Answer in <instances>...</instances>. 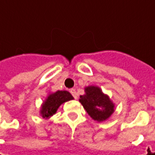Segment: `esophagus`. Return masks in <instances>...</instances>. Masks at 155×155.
Listing matches in <instances>:
<instances>
[{
    "mask_svg": "<svg viewBox=\"0 0 155 155\" xmlns=\"http://www.w3.org/2000/svg\"><path fill=\"white\" fill-rule=\"evenodd\" d=\"M70 93L72 94V96H74V99H77L78 96H77V93L75 91V90L74 89H70Z\"/></svg>",
    "mask_w": 155,
    "mask_h": 155,
    "instance_id": "1",
    "label": "esophagus"
}]
</instances>
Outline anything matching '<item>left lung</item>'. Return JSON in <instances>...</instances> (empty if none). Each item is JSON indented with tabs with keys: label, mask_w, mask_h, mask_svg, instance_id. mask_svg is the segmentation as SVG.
Listing matches in <instances>:
<instances>
[{
	"label": "left lung",
	"mask_w": 155,
	"mask_h": 155,
	"mask_svg": "<svg viewBox=\"0 0 155 155\" xmlns=\"http://www.w3.org/2000/svg\"><path fill=\"white\" fill-rule=\"evenodd\" d=\"M79 101L89 116L99 123L107 120L115 111V104L96 85L85 87V94L80 96Z\"/></svg>",
	"instance_id": "left-lung-1"
}]
</instances>
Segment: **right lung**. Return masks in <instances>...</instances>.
<instances>
[{"label": "right lung", "mask_w": 155, "mask_h": 155, "mask_svg": "<svg viewBox=\"0 0 155 155\" xmlns=\"http://www.w3.org/2000/svg\"><path fill=\"white\" fill-rule=\"evenodd\" d=\"M73 99L74 97L67 91H57L55 92L49 93L41 106L40 115L43 118H50L56 113L60 105Z\"/></svg>", "instance_id": "obj_1"}]
</instances>
